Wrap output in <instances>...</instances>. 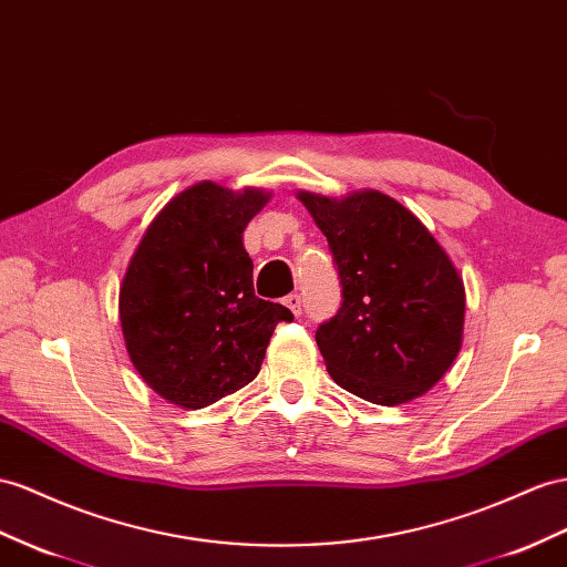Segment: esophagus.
Here are the masks:
<instances>
[{
    "mask_svg": "<svg viewBox=\"0 0 567 567\" xmlns=\"http://www.w3.org/2000/svg\"><path fill=\"white\" fill-rule=\"evenodd\" d=\"M285 307L292 311L295 316H299L301 313V297L299 295H289V297H285Z\"/></svg>",
    "mask_w": 567,
    "mask_h": 567,
    "instance_id": "34e87169",
    "label": "esophagus"
}]
</instances>
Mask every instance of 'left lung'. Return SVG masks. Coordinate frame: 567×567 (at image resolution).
<instances>
[{
    "mask_svg": "<svg viewBox=\"0 0 567 567\" xmlns=\"http://www.w3.org/2000/svg\"><path fill=\"white\" fill-rule=\"evenodd\" d=\"M338 266L342 303L316 330L340 388L395 408L439 383L462 347L464 285L414 213L381 192H299Z\"/></svg>",
    "mask_w": 567,
    "mask_h": 567,
    "instance_id": "1",
    "label": "left lung"
}]
</instances>
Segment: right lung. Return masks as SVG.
Listing matches in <instances>:
<instances>
[{"label":"right lung","instance_id":"obj_1","mask_svg":"<svg viewBox=\"0 0 567 567\" xmlns=\"http://www.w3.org/2000/svg\"><path fill=\"white\" fill-rule=\"evenodd\" d=\"M270 194L200 182L155 215L120 287V321L141 379L186 410L249 385L264 364L282 303L254 295L241 235Z\"/></svg>","mask_w":567,"mask_h":567}]
</instances>
